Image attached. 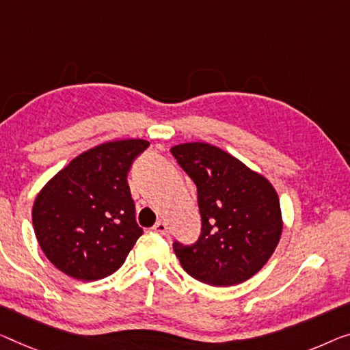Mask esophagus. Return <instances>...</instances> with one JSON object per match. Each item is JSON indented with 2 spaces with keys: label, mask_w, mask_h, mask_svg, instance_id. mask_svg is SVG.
<instances>
[{
  "label": "esophagus",
  "mask_w": 350,
  "mask_h": 350,
  "mask_svg": "<svg viewBox=\"0 0 350 350\" xmlns=\"http://www.w3.org/2000/svg\"><path fill=\"white\" fill-rule=\"evenodd\" d=\"M152 229H154L155 232H159V234H166V231H168V226H166L165 221H157L154 225Z\"/></svg>",
  "instance_id": "34e87169"
}]
</instances>
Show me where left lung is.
I'll return each mask as SVG.
<instances>
[{"mask_svg": "<svg viewBox=\"0 0 350 350\" xmlns=\"http://www.w3.org/2000/svg\"><path fill=\"white\" fill-rule=\"evenodd\" d=\"M198 189L202 231L198 242H174L191 278L208 286L241 284L267 264L283 232L278 193L267 177L208 143L171 148Z\"/></svg>", "mask_w": 350, "mask_h": 350, "instance_id": "1", "label": "left lung"}]
</instances>
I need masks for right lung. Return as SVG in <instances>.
<instances>
[{"mask_svg": "<svg viewBox=\"0 0 350 350\" xmlns=\"http://www.w3.org/2000/svg\"><path fill=\"white\" fill-rule=\"evenodd\" d=\"M139 138L108 142L77 155L36 196L33 226L42 252L62 273L96 281L124 264L143 229L127 184Z\"/></svg>", "mask_w": 350, "mask_h": 350, "instance_id": "add662e5", "label": "right lung"}]
</instances>
